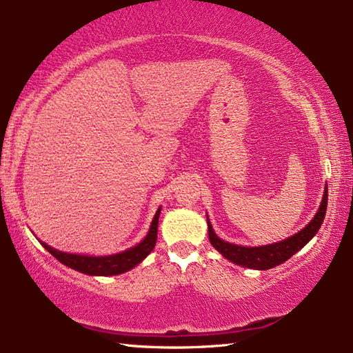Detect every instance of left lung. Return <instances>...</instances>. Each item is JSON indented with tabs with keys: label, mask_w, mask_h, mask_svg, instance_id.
I'll list each match as a JSON object with an SVG mask.
<instances>
[{
	"label": "left lung",
	"mask_w": 353,
	"mask_h": 353,
	"mask_svg": "<svg viewBox=\"0 0 353 353\" xmlns=\"http://www.w3.org/2000/svg\"><path fill=\"white\" fill-rule=\"evenodd\" d=\"M327 199H328V192L325 188L321 207H319V212L316 214V216L312 218L310 225L301 229V231L295 234V236L283 240V242L265 245V247H250V248L239 247V245L228 243L225 240L218 237L214 232V229H212L209 220H207L210 243L214 245V248L216 251H220L226 259L234 262V264L256 268V270H267V268H272L275 265L283 264V262H286L290 256H294L299 250L303 248L305 245L314 237V234L319 231V228L322 225L323 218H325Z\"/></svg>",
	"instance_id": "left-lung-1"
}]
</instances>
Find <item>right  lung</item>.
I'll return each mask as SVG.
<instances>
[{"mask_svg":"<svg viewBox=\"0 0 353 353\" xmlns=\"http://www.w3.org/2000/svg\"><path fill=\"white\" fill-rule=\"evenodd\" d=\"M159 216L160 209L157 210V214L152 220V225L148 232L146 239L141 243H138L137 247H133L122 253H117L113 256H102V257H91V256H80V254H69L58 251L52 247H48L47 243L41 242L46 250H48L56 259L63 262L64 265L75 268V270L86 273V275H100V276H110V275H119L130 270L135 265H138L144 257H146L150 251L154 250L157 242V231H159Z\"/></svg>","mask_w":353,"mask_h":353,"instance_id":"1","label":"right lung"}]
</instances>
